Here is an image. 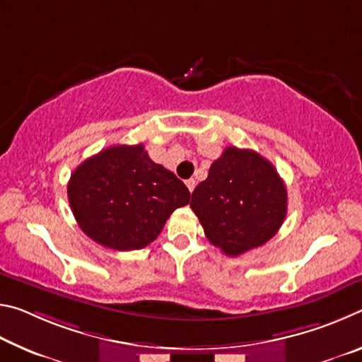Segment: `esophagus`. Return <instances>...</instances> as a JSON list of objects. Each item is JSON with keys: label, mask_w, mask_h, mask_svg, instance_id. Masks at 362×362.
<instances>
[{"label": "esophagus", "mask_w": 362, "mask_h": 362, "mask_svg": "<svg viewBox=\"0 0 362 362\" xmlns=\"http://www.w3.org/2000/svg\"><path fill=\"white\" fill-rule=\"evenodd\" d=\"M185 183H187V188L189 189V193H193V189L196 187V180L194 179H188Z\"/></svg>", "instance_id": "esophagus-1"}]
</instances>
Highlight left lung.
I'll return each mask as SVG.
<instances>
[{"label": "left lung", "mask_w": 362, "mask_h": 362, "mask_svg": "<svg viewBox=\"0 0 362 362\" xmlns=\"http://www.w3.org/2000/svg\"><path fill=\"white\" fill-rule=\"evenodd\" d=\"M206 238L238 257L276 235L287 214V189L272 163L254 150L226 146L189 203Z\"/></svg>", "instance_id": "8db88e82"}]
</instances>
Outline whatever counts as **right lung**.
Returning <instances> with one entry per match:
<instances>
[{
    "label": "right lung",
    "instance_id": "right-lung-1",
    "mask_svg": "<svg viewBox=\"0 0 362 362\" xmlns=\"http://www.w3.org/2000/svg\"><path fill=\"white\" fill-rule=\"evenodd\" d=\"M66 193L79 228L115 250L148 246L170 214L189 203L185 183L153 163L142 144L88 158L73 170Z\"/></svg>",
    "mask_w": 362,
    "mask_h": 362
}]
</instances>
